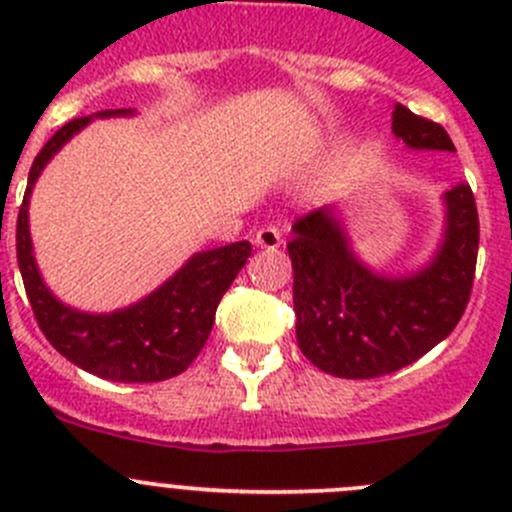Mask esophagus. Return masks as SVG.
Wrapping results in <instances>:
<instances>
[{"label":"esophagus","instance_id":"esophagus-1","mask_svg":"<svg viewBox=\"0 0 512 512\" xmlns=\"http://www.w3.org/2000/svg\"><path fill=\"white\" fill-rule=\"evenodd\" d=\"M255 245L265 247V250H275V247L282 245V232L277 225H265L257 230Z\"/></svg>","mask_w":512,"mask_h":512}]
</instances>
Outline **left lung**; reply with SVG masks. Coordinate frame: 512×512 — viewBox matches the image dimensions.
Masks as SVG:
<instances>
[{
	"label": "left lung",
	"mask_w": 512,
	"mask_h": 512,
	"mask_svg": "<svg viewBox=\"0 0 512 512\" xmlns=\"http://www.w3.org/2000/svg\"><path fill=\"white\" fill-rule=\"evenodd\" d=\"M394 133L409 148L456 151L441 123L401 103ZM446 205V242L436 260L411 277L366 270L327 210L294 223L287 252L297 344L314 366L339 379H376L421 359L456 329L471 299L480 225L468 183L453 185Z\"/></svg>",
	"instance_id": "8db88e82"
}]
</instances>
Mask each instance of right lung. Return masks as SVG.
<instances>
[{"instance_id": "1", "label": "right lung", "mask_w": 512, "mask_h": 512, "mask_svg": "<svg viewBox=\"0 0 512 512\" xmlns=\"http://www.w3.org/2000/svg\"><path fill=\"white\" fill-rule=\"evenodd\" d=\"M128 113L101 111L98 116ZM89 123L81 116L61 126L46 141L29 170L27 193L17 215V262L36 324L61 356L89 374L123 384H151L183 374L210 337L223 294L245 267L252 245L232 242L195 255L158 292L113 314H84L64 307L41 282L29 240V193L49 158Z\"/></svg>"}]
</instances>
